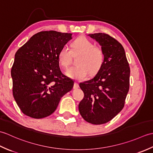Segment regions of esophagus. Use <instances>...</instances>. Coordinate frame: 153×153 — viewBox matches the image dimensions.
<instances>
[{"label":"esophagus","mask_w":153,"mask_h":153,"mask_svg":"<svg viewBox=\"0 0 153 153\" xmlns=\"http://www.w3.org/2000/svg\"><path fill=\"white\" fill-rule=\"evenodd\" d=\"M79 84L77 83H74V89H77V88H79Z\"/></svg>","instance_id":"1"}]
</instances>
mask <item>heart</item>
<instances>
[{"label": "heart", "instance_id": "obj_1", "mask_svg": "<svg viewBox=\"0 0 153 153\" xmlns=\"http://www.w3.org/2000/svg\"><path fill=\"white\" fill-rule=\"evenodd\" d=\"M72 51L67 47H63L58 53L59 63L64 68L70 66L73 55H79L76 60L77 66L70 68L66 75L71 79L82 80L91 76L97 74L105 63V54L102 48L95 46L93 42L85 37H79L71 43Z\"/></svg>", "mask_w": 153, "mask_h": 153}]
</instances>
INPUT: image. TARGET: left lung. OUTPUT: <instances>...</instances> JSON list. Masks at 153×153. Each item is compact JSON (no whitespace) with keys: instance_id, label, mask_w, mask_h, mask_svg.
Wrapping results in <instances>:
<instances>
[{"instance_id":"obj_1","label":"left lung","mask_w":153,"mask_h":153,"mask_svg":"<svg viewBox=\"0 0 153 153\" xmlns=\"http://www.w3.org/2000/svg\"><path fill=\"white\" fill-rule=\"evenodd\" d=\"M100 45L105 63L92 79L79 83L84 93L79 111L86 122L95 125L110 121L123 109L129 88L130 68L122 45L102 33L89 34Z\"/></svg>"}]
</instances>
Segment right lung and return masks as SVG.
Returning a JSON list of instances; mask_svg holds the SVG:
<instances>
[{"instance_id": "1", "label": "right lung", "mask_w": 153, "mask_h": 153, "mask_svg": "<svg viewBox=\"0 0 153 153\" xmlns=\"http://www.w3.org/2000/svg\"><path fill=\"white\" fill-rule=\"evenodd\" d=\"M71 39V33L41 31L16 52L11 70L13 96L25 115L40 119L56 110L74 82L59 67L60 50Z\"/></svg>"}]
</instances>
